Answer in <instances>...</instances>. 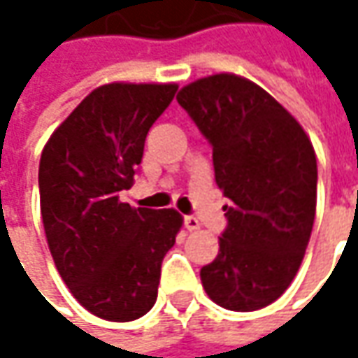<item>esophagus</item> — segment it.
<instances>
[{
  "label": "esophagus",
  "mask_w": 358,
  "mask_h": 358,
  "mask_svg": "<svg viewBox=\"0 0 358 358\" xmlns=\"http://www.w3.org/2000/svg\"><path fill=\"white\" fill-rule=\"evenodd\" d=\"M185 229H189V231H197V229H201V223L197 217H193V215H187L185 217Z\"/></svg>",
  "instance_id": "esophagus-1"
}]
</instances>
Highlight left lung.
I'll list each match as a JSON object with an SVG mask.
<instances>
[{"label":"left lung","mask_w":358,"mask_h":358,"mask_svg":"<svg viewBox=\"0 0 358 358\" xmlns=\"http://www.w3.org/2000/svg\"><path fill=\"white\" fill-rule=\"evenodd\" d=\"M177 101L213 145L217 187L231 203L209 299L229 310L275 303L295 279L317 211V155L309 135L263 87L235 73L201 77Z\"/></svg>","instance_id":"8db88e82"}]
</instances>
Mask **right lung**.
<instances>
[{
	"label": "right lung",
	"mask_w": 358,
	"mask_h": 358,
	"mask_svg": "<svg viewBox=\"0 0 358 358\" xmlns=\"http://www.w3.org/2000/svg\"><path fill=\"white\" fill-rule=\"evenodd\" d=\"M177 83H105L51 133L39 161V201L49 251L63 282L91 315L127 323L157 301L161 263L183 217L131 207L145 137Z\"/></svg>",
	"instance_id": "obj_1"
}]
</instances>
